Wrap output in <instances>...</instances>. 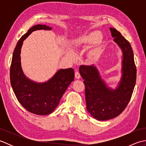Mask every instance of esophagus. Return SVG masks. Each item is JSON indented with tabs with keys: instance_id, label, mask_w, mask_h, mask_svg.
Masks as SVG:
<instances>
[{
	"instance_id": "1",
	"label": "esophagus",
	"mask_w": 146,
	"mask_h": 146,
	"mask_svg": "<svg viewBox=\"0 0 146 146\" xmlns=\"http://www.w3.org/2000/svg\"><path fill=\"white\" fill-rule=\"evenodd\" d=\"M75 78L76 79H80V74L78 71H76L75 73Z\"/></svg>"
}]
</instances>
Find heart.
<instances>
[{
    "mask_svg": "<svg viewBox=\"0 0 146 146\" xmlns=\"http://www.w3.org/2000/svg\"><path fill=\"white\" fill-rule=\"evenodd\" d=\"M102 34L100 31H92L84 35L80 36L76 38L73 44V48L75 50H78L80 49L84 48L88 46L95 44V46L90 49L89 52V56L92 60H97L100 56L102 51ZM68 57L74 60L75 54L73 51H69L67 53Z\"/></svg>",
    "mask_w": 146,
    "mask_h": 146,
    "instance_id": "b5f03b06",
    "label": "heart"
}]
</instances>
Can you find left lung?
Masks as SVG:
<instances>
[{"mask_svg":"<svg viewBox=\"0 0 146 146\" xmlns=\"http://www.w3.org/2000/svg\"><path fill=\"white\" fill-rule=\"evenodd\" d=\"M113 41L122 52V76L115 89L108 87L94 65L80 66L85 86L86 110L98 120L117 117L124 110L131 100L135 85L137 70L131 44L119 31L110 27Z\"/></svg>","mask_w":146,"mask_h":146,"instance_id":"8db88e82","label":"left lung"}]
</instances>
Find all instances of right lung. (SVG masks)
Masks as SVG:
<instances>
[{"label":"right lung","mask_w":146,"mask_h":146,"mask_svg":"<svg viewBox=\"0 0 146 146\" xmlns=\"http://www.w3.org/2000/svg\"><path fill=\"white\" fill-rule=\"evenodd\" d=\"M51 30L48 26L38 24L21 37L12 55L10 80L18 101L29 112L39 115L52 113L57 107L68 86L74 80L73 68L60 69L48 81L38 83L26 77L22 69L21 52L23 41L36 30Z\"/></svg>","instance_id":"right-lung-1"}]
</instances>
